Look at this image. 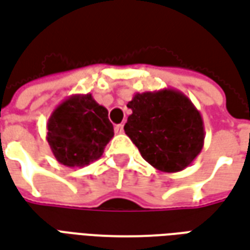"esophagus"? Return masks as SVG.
<instances>
[{"label": "esophagus", "instance_id": "34e87169", "mask_svg": "<svg viewBox=\"0 0 250 250\" xmlns=\"http://www.w3.org/2000/svg\"><path fill=\"white\" fill-rule=\"evenodd\" d=\"M123 127H125V125H115V132H116V134H122V132H123Z\"/></svg>", "mask_w": 250, "mask_h": 250}]
</instances>
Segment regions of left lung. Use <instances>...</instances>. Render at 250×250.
Instances as JSON below:
<instances>
[{"instance_id":"obj_1","label":"left lung","mask_w":250,"mask_h":250,"mask_svg":"<svg viewBox=\"0 0 250 250\" xmlns=\"http://www.w3.org/2000/svg\"><path fill=\"white\" fill-rule=\"evenodd\" d=\"M125 131L143 159L163 173L191 165L204 147V120L191 100L177 89L135 93Z\"/></svg>"}]
</instances>
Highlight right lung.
I'll list each match as a JSON object with an SVG mask.
<instances>
[{
    "mask_svg": "<svg viewBox=\"0 0 250 250\" xmlns=\"http://www.w3.org/2000/svg\"><path fill=\"white\" fill-rule=\"evenodd\" d=\"M46 128L53 155L66 167H84L98 161L114 136L108 111L91 93L66 98L53 109Z\"/></svg>",
    "mask_w": 250,
    "mask_h": 250,
    "instance_id": "add662e5",
    "label": "right lung"
}]
</instances>
